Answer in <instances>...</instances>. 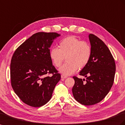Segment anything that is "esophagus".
<instances>
[{"label":"esophagus","mask_w":125,"mask_h":125,"mask_svg":"<svg viewBox=\"0 0 125 125\" xmlns=\"http://www.w3.org/2000/svg\"><path fill=\"white\" fill-rule=\"evenodd\" d=\"M61 78H62V79H65V78H67V76H64V75H61Z\"/></svg>","instance_id":"obj_1"}]
</instances>
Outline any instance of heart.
<instances>
[{
    "label": "heart",
    "mask_w": 125,
    "mask_h": 125,
    "mask_svg": "<svg viewBox=\"0 0 125 125\" xmlns=\"http://www.w3.org/2000/svg\"><path fill=\"white\" fill-rule=\"evenodd\" d=\"M50 58L56 67L62 65L64 60L67 62L59 69L64 76L71 75L77 69L85 67L92 56V47L86 41L74 36H68L60 40L59 48L53 47L50 50Z\"/></svg>",
    "instance_id": "heart-1"
}]
</instances>
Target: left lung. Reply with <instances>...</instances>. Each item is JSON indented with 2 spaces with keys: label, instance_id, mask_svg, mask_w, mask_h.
<instances>
[{
  "label": "left lung",
  "instance_id": "8db88e82",
  "mask_svg": "<svg viewBox=\"0 0 125 125\" xmlns=\"http://www.w3.org/2000/svg\"><path fill=\"white\" fill-rule=\"evenodd\" d=\"M89 39L92 56L79 73L86 80L73 76L75 83L72 89L74 98L85 106L98 103L106 97L113 85L116 72L115 60L105 43L92 33Z\"/></svg>",
  "mask_w": 125,
  "mask_h": 125
}]
</instances>
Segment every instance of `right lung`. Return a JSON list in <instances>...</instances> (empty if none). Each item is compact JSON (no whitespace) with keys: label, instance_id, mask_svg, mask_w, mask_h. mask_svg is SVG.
I'll list each match as a JSON object with an SVG mask.
<instances>
[{"label":"right lung","instance_id":"add662e5","mask_svg":"<svg viewBox=\"0 0 125 125\" xmlns=\"http://www.w3.org/2000/svg\"><path fill=\"white\" fill-rule=\"evenodd\" d=\"M60 36L56 32L36 33L13 53L10 63L11 86L29 106L39 107L48 103L60 80V74L49 56L53 40ZM50 73L52 76H46Z\"/></svg>","mask_w":125,"mask_h":125}]
</instances>
